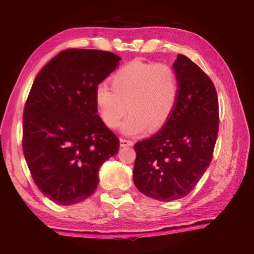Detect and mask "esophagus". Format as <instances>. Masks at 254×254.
<instances>
[{
  "mask_svg": "<svg viewBox=\"0 0 254 254\" xmlns=\"http://www.w3.org/2000/svg\"><path fill=\"white\" fill-rule=\"evenodd\" d=\"M120 143H121L122 147H127V145L130 147V145H133V141L126 139V137H121V139H120Z\"/></svg>",
  "mask_w": 254,
  "mask_h": 254,
  "instance_id": "esophagus-1",
  "label": "esophagus"
}]
</instances>
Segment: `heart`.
I'll return each instance as SVG.
<instances>
[{"label": "heart", "instance_id": "heart-1", "mask_svg": "<svg viewBox=\"0 0 254 254\" xmlns=\"http://www.w3.org/2000/svg\"><path fill=\"white\" fill-rule=\"evenodd\" d=\"M112 87L100 84L95 102L107 127L120 126L127 111L131 114L122 124L126 134L136 135L159 130L173 115L179 94L178 77L173 67L161 63L131 62L114 72Z\"/></svg>", "mask_w": 254, "mask_h": 254}]
</instances>
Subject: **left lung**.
Masks as SVG:
<instances>
[{
    "instance_id": "1",
    "label": "left lung",
    "mask_w": 254,
    "mask_h": 254,
    "mask_svg": "<svg viewBox=\"0 0 254 254\" xmlns=\"http://www.w3.org/2000/svg\"><path fill=\"white\" fill-rule=\"evenodd\" d=\"M177 104L169 121L134 144L133 182L150 198L170 201L190 192L208 168L218 131V98L212 79L184 55L174 64Z\"/></svg>"
}]
</instances>
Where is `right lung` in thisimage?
Returning <instances> with one entry per match:
<instances>
[{
    "label": "right lung",
    "mask_w": 254,
    "mask_h": 254,
    "mask_svg": "<svg viewBox=\"0 0 254 254\" xmlns=\"http://www.w3.org/2000/svg\"><path fill=\"white\" fill-rule=\"evenodd\" d=\"M110 51L69 48L42 68L23 111L22 149L30 174L60 205L88 198L103 162L119 152V137L97 114L95 91L118 66Z\"/></svg>",
    "instance_id": "add662e5"
}]
</instances>
